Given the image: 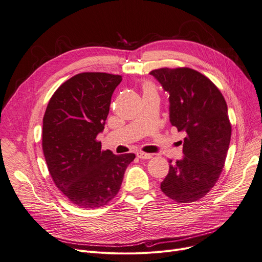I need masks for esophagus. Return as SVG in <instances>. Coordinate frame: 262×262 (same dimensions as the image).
<instances>
[{
    "mask_svg": "<svg viewBox=\"0 0 262 262\" xmlns=\"http://www.w3.org/2000/svg\"><path fill=\"white\" fill-rule=\"evenodd\" d=\"M137 156L142 159H150L152 158V154L150 153H144V152H137Z\"/></svg>",
    "mask_w": 262,
    "mask_h": 262,
    "instance_id": "1",
    "label": "esophagus"
}]
</instances>
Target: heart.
Wrapping results in <instances>:
<instances>
[{
  "label": "heart",
  "mask_w": 262,
  "mask_h": 262,
  "mask_svg": "<svg viewBox=\"0 0 262 262\" xmlns=\"http://www.w3.org/2000/svg\"><path fill=\"white\" fill-rule=\"evenodd\" d=\"M147 90H153V89H152V86H150V85H147V86L145 88V91H147ZM153 91H154V90H153Z\"/></svg>",
  "instance_id": "obj_1"
}]
</instances>
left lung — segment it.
<instances>
[{
	"label": "left lung",
	"mask_w": 262,
	"mask_h": 262,
	"mask_svg": "<svg viewBox=\"0 0 262 262\" xmlns=\"http://www.w3.org/2000/svg\"><path fill=\"white\" fill-rule=\"evenodd\" d=\"M150 75L169 93L170 123L186 133L183 157L169 166L161 189L177 202L196 201L223 170L231 137L228 108L221 91L197 71L161 68Z\"/></svg>",
	"instance_id": "obj_1"
}]
</instances>
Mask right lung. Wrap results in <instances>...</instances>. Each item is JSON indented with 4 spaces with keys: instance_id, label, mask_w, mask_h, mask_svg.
<instances>
[{
    "instance_id": "obj_1",
    "label": "right lung",
    "mask_w": 262,
    "mask_h": 262,
    "mask_svg": "<svg viewBox=\"0 0 262 262\" xmlns=\"http://www.w3.org/2000/svg\"><path fill=\"white\" fill-rule=\"evenodd\" d=\"M122 77L82 73L68 79L49 100L42 120V151L55 185L76 206L99 208L120 190L134 153L101 151L112 93Z\"/></svg>"
}]
</instances>
